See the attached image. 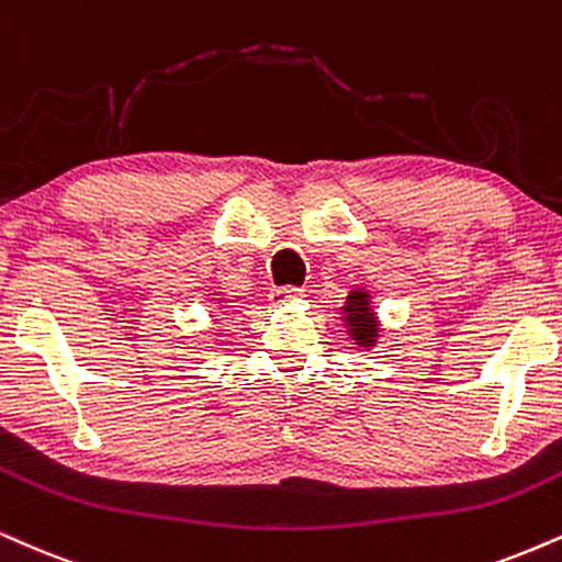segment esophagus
<instances>
[{
	"mask_svg": "<svg viewBox=\"0 0 562 562\" xmlns=\"http://www.w3.org/2000/svg\"><path fill=\"white\" fill-rule=\"evenodd\" d=\"M301 295H303L301 288L282 285V288H272V293H269V301H272V306H285V303L301 299Z\"/></svg>",
	"mask_w": 562,
	"mask_h": 562,
	"instance_id": "obj_1",
	"label": "esophagus"
}]
</instances>
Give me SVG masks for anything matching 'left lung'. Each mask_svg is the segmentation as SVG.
Here are the masks:
<instances>
[{
	"label": "left lung",
	"instance_id": "8db88e82",
	"mask_svg": "<svg viewBox=\"0 0 562 562\" xmlns=\"http://www.w3.org/2000/svg\"><path fill=\"white\" fill-rule=\"evenodd\" d=\"M342 322H346L350 340L358 348H371L380 337V324H376L374 308H371V295L367 290H353L348 295L346 306H342Z\"/></svg>",
	"mask_w": 562,
	"mask_h": 562
}]
</instances>
